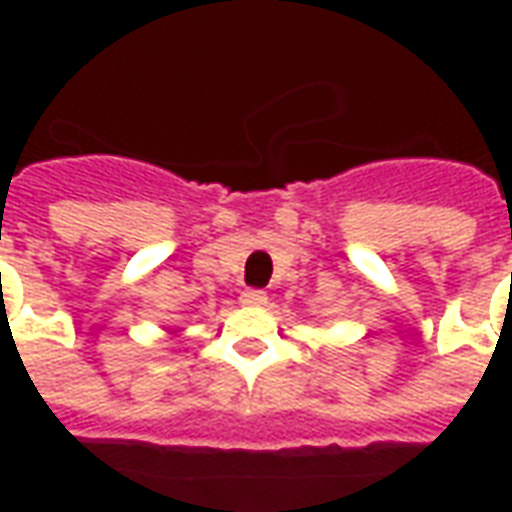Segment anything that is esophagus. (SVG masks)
<instances>
[{
	"label": "esophagus",
	"mask_w": 512,
	"mask_h": 512,
	"mask_svg": "<svg viewBox=\"0 0 512 512\" xmlns=\"http://www.w3.org/2000/svg\"><path fill=\"white\" fill-rule=\"evenodd\" d=\"M266 301L268 296L263 290H244V293H241V304H246V307H263Z\"/></svg>",
	"instance_id": "34e87169"
}]
</instances>
